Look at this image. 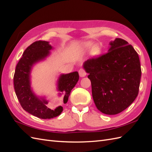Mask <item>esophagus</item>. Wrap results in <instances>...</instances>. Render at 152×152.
<instances>
[{
    "label": "esophagus",
    "instance_id": "1",
    "mask_svg": "<svg viewBox=\"0 0 152 152\" xmlns=\"http://www.w3.org/2000/svg\"><path fill=\"white\" fill-rule=\"evenodd\" d=\"M79 73L80 77H85L87 75V73H86V70H84V69H83V68H80V70H79Z\"/></svg>",
    "mask_w": 152,
    "mask_h": 152
}]
</instances>
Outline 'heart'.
Listing matches in <instances>:
<instances>
[{
	"mask_svg": "<svg viewBox=\"0 0 152 152\" xmlns=\"http://www.w3.org/2000/svg\"><path fill=\"white\" fill-rule=\"evenodd\" d=\"M92 45V43H87L85 44V48H89ZM99 51V48L98 46V45H95L94 48H93V50H92V53L94 54H97Z\"/></svg>",
	"mask_w": 152,
	"mask_h": 152,
	"instance_id": "obj_1",
	"label": "heart"
}]
</instances>
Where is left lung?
Returning <instances> with one entry per match:
<instances>
[{"instance_id":"8db88e82","label":"left lung","mask_w":152,"mask_h":152,"mask_svg":"<svg viewBox=\"0 0 152 152\" xmlns=\"http://www.w3.org/2000/svg\"><path fill=\"white\" fill-rule=\"evenodd\" d=\"M108 52L87 59L92 94L96 107L107 115L126 110L139 93L141 70L139 56L126 40L116 38Z\"/></svg>"}]
</instances>
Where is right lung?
Masks as SVG:
<instances>
[{"mask_svg": "<svg viewBox=\"0 0 152 152\" xmlns=\"http://www.w3.org/2000/svg\"><path fill=\"white\" fill-rule=\"evenodd\" d=\"M51 49V45L47 41L38 40L32 43L23 53L14 75L15 93L22 108L33 115L43 119L56 117L61 113L63 110L61 106L55 109L49 107L47 101L37 97L30 88V73L32 65L46 57ZM79 79L77 72L63 74L59 77L58 90L63 92L64 103H67L71 91Z\"/></svg>", "mask_w": 152, "mask_h": 152, "instance_id": "right-lung-1", "label": "right lung"}]
</instances>
